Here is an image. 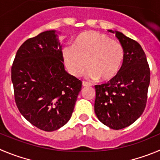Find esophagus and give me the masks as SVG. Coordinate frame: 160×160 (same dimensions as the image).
Wrapping results in <instances>:
<instances>
[{"label": "esophagus", "instance_id": "1", "mask_svg": "<svg viewBox=\"0 0 160 160\" xmlns=\"http://www.w3.org/2000/svg\"><path fill=\"white\" fill-rule=\"evenodd\" d=\"M82 85H83V87H88V86H91V83H88V82H86V81H83V83H82Z\"/></svg>", "mask_w": 160, "mask_h": 160}]
</instances>
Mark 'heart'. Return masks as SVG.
I'll list each match as a JSON object with an SVG mask.
<instances>
[{
  "label": "heart",
  "mask_w": 160,
  "mask_h": 160,
  "mask_svg": "<svg viewBox=\"0 0 160 160\" xmlns=\"http://www.w3.org/2000/svg\"><path fill=\"white\" fill-rule=\"evenodd\" d=\"M64 62L72 75L80 77L87 68L89 76L102 82L115 78L125 61V52L121 43L99 32L82 33L73 46L62 50Z\"/></svg>",
  "instance_id": "1"
}]
</instances>
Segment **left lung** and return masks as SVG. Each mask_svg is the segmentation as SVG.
<instances>
[{
  "label": "left lung",
  "mask_w": 160,
  "mask_h": 160,
  "mask_svg": "<svg viewBox=\"0 0 160 160\" xmlns=\"http://www.w3.org/2000/svg\"><path fill=\"white\" fill-rule=\"evenodd\" d=\"M115 35L125 49V61L115 78L95 86V112L102 123L118 130L130 125L143 114L150 68L141 45L119 31Z\"/></svg>",
  "instance_id": "1"
}]
</instances>
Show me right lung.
Returning a JSON list of instances; mask_svg holds the SVG:
<instances>
[{
	"label": "right lung",
	"mask_w": 160,
	"mask_h": 160,
	"mask_svg": "<svg viewBox=\"0 0 160 160\" xmlns=\"http://www.w3.org/2000/svg\"><path fill=\"white\" fill-rule=\"evenodd\" d=\"M54 31L28 38L16 52L11 78L20 114L35 127L51 132L72 114L82 82L65 72Z\"/></svg>",
	"instance_id": "right-lung-1"
}]
</instances>
